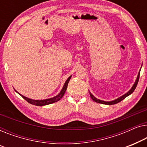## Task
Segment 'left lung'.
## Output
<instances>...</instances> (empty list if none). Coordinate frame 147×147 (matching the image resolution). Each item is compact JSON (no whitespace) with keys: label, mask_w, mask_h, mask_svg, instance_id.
Listing matches in <instances>:
<instances>
[{"label":"left lung","mask_w":147,"mask_h":147,"mask_svg":"<svg viewBox=\"0 0 147 147\" xmlns=\"http://www.w3.org/2000/svg\"><path fill=\"white\" fill-rule=\"evenodd\" d=\"M140 70L139 71V72H138V76L137 77H136V79L135 80V83H134V84L133 85V86H132L131 89H130L129 91H128L127 93H125V94H123V96H120L119 97V98H117V99H115V100H111V101H104V100H100V99H98L96 98V97L94 96L92 94L91 92H90V97H91V98L93 100L94 102H98V103H100V104H104V105H115V104H117V103L121 102V100H123V99H125L126 97L129 96L130 94L133 93V92H134V90H135V89L136 87V85H137L138 84V80H139V76H140Z\"/></svg>","instance_id":"left-lung-1"}]
</instances>
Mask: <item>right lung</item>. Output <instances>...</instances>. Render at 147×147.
<instances>
[{
  "label": "right lung",
  "mask_w": 147,
  "mask_h": 147,
  "mask_svg": "<svg viewBox=\"0 0 147 147\" xmlns=\"http://www.w3.org/2000/svg\"><path fill=\"white\" fill-rule=\"evenodd\" d=\"M71 76H70L69 77L67 78V80H66V82H65V84L63 85V88H62V90H61V92H60L57 95V96H54V97H53V98L44 99V100H33V99L27 98V97L23 96V95H22L21 94H20L19 92H18L17 91H16V90H15V91L17 92L18 94H19L24 99H25V100L27 101L28 102L30 103V104L36 105V106H45V105H50V104H52V103L57 102V101L61 100V99L63 98V95L65 94L66 90H67L68 84H69V82L70 79H71Z\"/></svg>",
  "instance_id": "obj_1"
}]
</instances>
